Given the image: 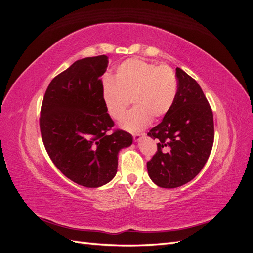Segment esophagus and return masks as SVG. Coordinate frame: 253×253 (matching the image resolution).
<instances>
[{"label":"esophagus","instance_id":"esophagus-1","mask_svg":"<svg viewBox=\"0 0 253 253\" xmlns=\"http://www.w3.org/2000/svg\"><path fill=\"white\" fill-rule=\"evenodd\" d=\"M145 136L144 133H141V134H135L134 135V140L135 141H139L141 138H143V137Z\"/></svg>","mask_w":253,"mask_h":253}]
</instances>
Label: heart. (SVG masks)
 <instances>
[{
	"instance_id": "heart-1",
	"label": "heart",
	"mask_w": 253,
	"mask_h": 253,
	"mask_svg": "<svg viewBox=\"0 0 253 253\" xmlns=\"http://www.w3.org/2000/svg\"><path fill=\"white\" fill-rule=\"evenodd\" d=\"M177 96V79L171 67L156 66L141 59H128L119 64L113 78L102 84V99L110 116L119 120L130 100L134 108L120 126L128 132H139L170 112Z\"/></svg>"
}]
</instances>
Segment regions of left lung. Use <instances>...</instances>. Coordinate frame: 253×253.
Masks as SVG:
<instances>
[{"instance_id":"1","label":"left lung","mask_w":253,"mask_h":253,"mask_svg":"<svg viewBox=\"0 0 253 253\" xmlns=\"http://www.w3.org/2000/svg\"><path fill=\"white\" fill-rule=\"evenodd\" d=\"M177 96L170 112L148 136L158 139L157 152L147 163L152 181L177 188L202 171L214 140L213 113L203 89L192 77L176 68Z\"/></svg>"}]
</instances>
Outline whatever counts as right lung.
Segmentation results:
<instances>
[{
  "instance_id": "add662e5",
  "label": "right lung",
  "mask_w": 253,
  "mask_h": 253,
  "mask_svg": "<svg viewBox=\"0 0 253 253\" xmlns=\"http://www.w3.org/2000/svg\"><path fill=\"white\" fill-rule=\"evenodd\" d=\"M108 59L76 61L51 80L41 106V136L51 162L86 188L110 182L117 173L119 151L133 142L127 132L111 131L114 121L103 103L101 80Z\"/></svg>"
}]
</instances>
